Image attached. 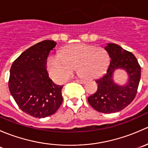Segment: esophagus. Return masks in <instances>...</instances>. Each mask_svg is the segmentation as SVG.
Wrapping results in <instances>:
<instances>
[{"mask_svg":"<svg viewBox=\"0 0 148 148\" xmlns=\"http://www.w3.org/2000/svg\"><path fill=\"white\" fill-rule=\"evenodd\" d=\"M75 82H77V83L82 84H84L85 82H86V81H85V80H84V79H77Z\"/></svg>","mask_w":148,"mask_h":148,"instance_id":"34e87169","label":"esophagus"}]
</instances>
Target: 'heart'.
<instances>
[{
    "mask_svg": "<svg viewBox=\"0 0 148 148\" xmlns=\"http://www.w3.org/2000/svg\"><path fill=\"white\" fill-rule=\"evenodd\" d=\"M109 62L108 53L102 47L71 44L64 46L61 54L50 55L47 59V69L51 77L59 82L68 79L75 68L84 79H93L105 72Z\"/></svg>",
    "mask_w": 148,
    "mask_h": 148,
    "instance_id": "heart-1",
    "label": "heart"
}]
</instances>
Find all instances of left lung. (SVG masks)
Returning <instances> with one entry per match:
<instances>
[{"mask_svg": "<svg viewBox=\"0 0 148 148\" xmlns=\"http://www.w3.org/2000/svg\"><path fill=\"white\" fill-rule=\"evenodd\" d=\"M110 57L107 73L97 79V90L87 100L97 111L114 113L123 110L135 99L141 77V68L136 57L131 52L117 44L109 43L104 47ZM122 68L128 73V79L125 85L114 82V72Z\"/></svg>", "mask_w": 148, "mask_h": 148, "instance_id": "8db88e82", "label": "left lung"}]
</instances>
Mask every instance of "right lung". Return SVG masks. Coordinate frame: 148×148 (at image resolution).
I'll use <instances>...</instances> for the list:
<instances>
[{"label":"right lung","instance_id":"add662e5","mask_svg":"<svg viewBox=\"0 0 148 148\" xmlns=\"http://www.w3.org/2000/svg\"><path fill=\"white\" fill-rule=\"evenodd\" d=\"M56 43L45 40L31 46L13 63L8 87L19 108L37 118L54 114L63 101L62 89L49 78L46 62Z\"/></svg>","mask_w":148,"mask_h":148}]
</instances>
